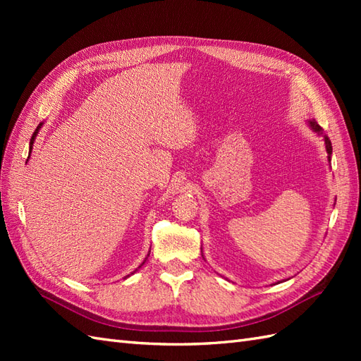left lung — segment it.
I'll return each mask as SVG.
<instances>
[{
  "label": "left lung",
  "mask_w": 361,
  "mask_h": 361,
  "mask_svg": "<svg viewBox=\"0 0 361 361\" xmlns=\"http://www.w3.org/2000/svg\"><path fill=\"white\" fill-rule=\"evenodd\" d=\"M309 124H310V127H312V130L313 132H317L318 135H323V127H321L318 122L313 119V121H309ZM324 136V144H326V150H327V155H329V159H331V155H332V142H331V140H329L327 137V135H323Z\"/></svg>",
  "instance_id": "8db88e82"
}]
</instances>
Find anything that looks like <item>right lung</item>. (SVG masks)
<instances>
[{
    "label": "right lung",
    "instance_id": "1",
    "mask_svg": "<svg viewBox=\"0 0 361 361\" xmlns=\"http://www.w3.org/2000/svg\"><path fill=\"white\" fill-rule=\"evenodd\" d=\"M40 126H42V124H40ZM40 126H38V127L35 128V132H34L32 137H30V150H32V144H34V140H35V136H37V132H38V128H40Z\"/></svg>",
    "mask_w": 361,
    "mask_h": 361
}]
</instances>
